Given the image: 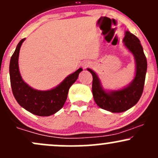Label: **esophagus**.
Here are the masks:
<instances>
[{
  "instance_id": "34e87169",
  "label": "esophagus",
  "mask_w": 158,
  "mask_h": 158,
  "mask_svg": "<svg viewBox=\"0 0 158 158\" xmlns=\"http://www.w3.org/2000/svg\"><path fill=\"white\" fill-rule=\"evenodd\" d=\"M92 66V63H90L89 61H85V62L82 63V66L83 69H86V68L89 67V66Z\"/></svg>"
}]
</instances>
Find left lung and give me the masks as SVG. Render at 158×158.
<instances>
[{
  "label": "left lung",
  "mask_w": 158,
  "mask_h": 158,
  "mask_svg": "<svg viewBox=\"0 0 158 158\" xmlns=\"http://www.w3.org/2000/svg\"><path fill=\"white\" fill-rule=\"evenodd\" d=\"M123 43L133 54L135 62V75L127 86L119 90H105L95 72L87 69L92 75V94L94 100L101 108L112 113H121L137 104L144 89L147 72V60L139 39L130 31L125 32Z\"/></svg>",
  "instance_id": "8db88e82"
}]
</instances>
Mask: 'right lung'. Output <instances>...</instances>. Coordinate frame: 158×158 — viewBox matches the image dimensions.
<instances>
[{
    "label": "right lung",
    "instance_id": "1",
    "mask_svg": "<svg viewBox=\"0 0 158 158\" xmlns=\"http://www.w3.org/2000/svg\"><path fill=\"white\" fill-rule=\"evenodd\" d=\"M26 39H23L16 46L10 62V78L12 92L18 104L26 110L40 117H48L57 113L63 107L67 98L70 86L78 79L82 68L69 75L60 84L48 91L32 89L23 81L19 69V50Z\"/></svg>",
    "mask_w": 158,
    "mask_h": 158
}]
</instances>
